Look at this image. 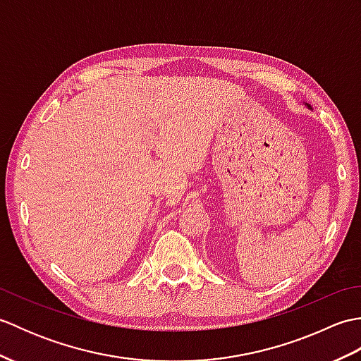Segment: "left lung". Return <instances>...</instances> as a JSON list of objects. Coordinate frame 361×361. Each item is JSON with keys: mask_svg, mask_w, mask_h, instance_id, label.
<instances>
[{"mask_svg": "<svg viewBox=\"0 0 361 361\" xmlns=\"http://www.w3.org/2000/svg\"><path fill=\"white\" fill-rule=\"evenodd\" d=\"M307 106H310V105H309V104H307Z\"/></svg>", "mask_w": 361, "mask_h": 361, "instance_id": "obj_1", "label": "left lung"}]
</instances>
